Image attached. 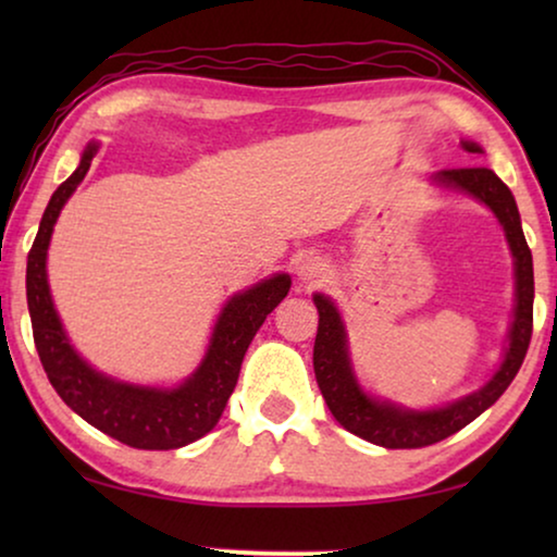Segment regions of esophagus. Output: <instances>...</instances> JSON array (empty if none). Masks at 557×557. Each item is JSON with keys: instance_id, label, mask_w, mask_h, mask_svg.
Segmentation results:
<instances>
[{"instance_id": "1", "label": "esophagus", "mask_w": 557, "mask_h": 557, "mask_svg": "<svg viewBox=\"0 0 557 557\" xmlns=\"http://www.w3.org/2000/svg\"><path fill=\"white\" fill-rule=\"evenodd\" d=\"M296 271H299V278L304 281V284H317V281H322L326 276V263L319 256L309 253V256L299 258Z\"/></svg>"}]
</instances>
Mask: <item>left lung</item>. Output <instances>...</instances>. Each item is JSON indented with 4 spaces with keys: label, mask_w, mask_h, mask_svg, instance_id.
<instances>
[{
    "label": "left lung",
    "mask_w": 557,
    "mask_h": 557,
    "mask_svg": "<svg viewBox=\"0 0 557 557\" xmlns=\"http://www.w3.org/2000/svg\"><path fill=\"white\" fill-rule=\"evenodd\" d=\"M471 154H482V147L474 141H461ZM438 187L459 189L476 197L494 212L499 225L505 227L509 250L515 258V319L509 326V347L499 370L484 387L467 398L448 403L433 410H410L395 403L375 400L357 383L352 364H349L347 334L337 307L330 296L314 294L319 311V330L314 339V375L326 406L339 425L375 446L385 448H423L438 444L476 416L499 400L517 372L522 368L532 337V301H535V276H532V253L524 240L520 212L509 187L486 166H459V170H441L433 174Z\"/></svg>",
    "instance_id": "left-lung-1"
}]
</instances>
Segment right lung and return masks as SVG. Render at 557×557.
<instances>
[{"instance_id": "add662e5", "label": "right lung", "mask_w": 557, "mask_h": 557, "mask_svg": "<svg viewBox=\"0 0 557 557\" xmlns=\"http://www.w3.org/2000/svg\"><path fill=\"white\" fill-rule=\"evenodd\" d=\"M96 151L98 144L90 141L83 151L78 170L52 193L40 220V231L29 248L27 307L35 347L55 393L83 421L132 448L170 451L193 444L215 429L238 383L250 339L261 330L265 317L284 301L292 278L286 273H276L250 286L248 292L235 294L220 311L200 368L177 387L128 385L94 370L71 347V339L60 324L58 311L52 307L45 263H48L50 235L60 210L86 177Z\"/></svg>"}]
</instances>
